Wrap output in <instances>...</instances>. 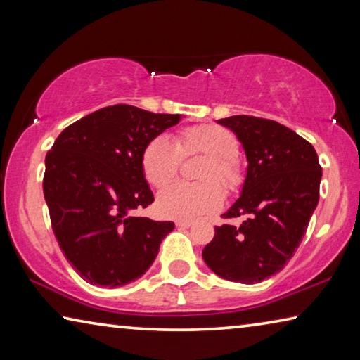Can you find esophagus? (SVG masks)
<instances>
[{"mask_svg": "<svg viewBox=\"0 0 360 360\" xmlns=\"http://www.w3.org/2000/svg\"><path fill=\"white\" fill-rule=\"evenodd\" d=\"M193 222L192 221H176V227H181V229H188L191 227Z\"/></svg>", "mask_w": 360, "mask_h": 360, "instance_id": "esophagus-1", "label": "esophagus"}]
</instances>
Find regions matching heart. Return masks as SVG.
Listing matches in <instances>:
<instances>
[{
	"label": "heart",
	"instance_id": "obj_1",
	"mask_svg": "<svg viewBox=\"0 0 360 360\" xmlns=\"http://www.w3.org/2000/svg\"><path fill=\"white\" fill-rule=\"evenodd\" d=\"M238 150L240 143L233 133L216 124L186 127L176 133L174 144L165 136L152 138L144 146L139 165L144 179L155 188L176 178L181 157L206 155L195 174L202 182H174L163 188L157 198L158 212L163 217L193 219L217 211L224 203L218 186L233 192L243 182L241 167L236 160Z\"/></svg>",
	"mask_w": 360,
	"mask_h": 360
}]
</instances>
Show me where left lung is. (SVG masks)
<instances>
[{
	"label": "left lung",
	"mask_w": 360,
	"mask_h": 360,
	"mask_svg": "<svg viewBox=\"0 0 360 360\" xmlns=\"http://www.w3.org/2000/svg\"><path fill=\"white\" fill-rule=\"evenodd\" d=\"M240 139L248 173L240 198L203 249V260L227 281L255 284L283 270L300 245L319 202L322 168L307 139L275 120L231 115L219 119Z\"/></svg>",
	"instance_id": "left-lung-1"
}]
</instances>
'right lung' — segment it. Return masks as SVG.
Listing matches in <instances>:
<instances>
[{"label": "right lung", "instance_id": "add662e5", "mask_svg": "<svg viewBox=\"0 0 360 360\" xmlns=\"http://www.w3.org/2000/svg\"><path fill=\"white\" fill-rule=\"evenodd\" d=\"M179 120L108 106L66 127L47 152L42 188L52 230L84 281L105 288L135 281L174 229L130 212L154 202L139 165L144 146Z\"/></svg>", "mask_w": 360, "mask_h": 360}]
</instances>
